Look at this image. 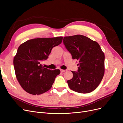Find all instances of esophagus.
Segmentation results:
<instances>
[{"label": "esophagus", "mask_w": 123, "mask_h": 123, "mask_svg": "<svg viewBox=\"0 0 123 123\" xmlns=\"http://www.w3.org/2000/svg\"><path fill=\"white\" fill-rule=\"evenodd\" d=\"M60 71L61 72H64L66 71V70H63V69H60Z\"/></svg>", "instance_id": "1"}]
</instances>
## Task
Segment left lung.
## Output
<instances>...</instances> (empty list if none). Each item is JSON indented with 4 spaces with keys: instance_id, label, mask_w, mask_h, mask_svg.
Wrapping results in <instances>:
<instances>
[{
    "instance_id": "8db88e82",
    "label": "left lung",
    "mask_w": 123,
    "mask_h": 123,
    "mask_svg": "<svg viewBox=\"0 0 123 123\" xmlns=\"http://www.w3.org/2000/svg\"><path fill=\"white\" fill-rule=\"evenodd\" d=\"M73 59L79 61L77 71H72L73 77L68 86L73 91L87 93L96 89L105 72V55L97 42L87 37L77 35L64 37L63 40Z\"/></svg>"
}]
</instances>
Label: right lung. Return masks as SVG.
<instances>
[{"instance_id": "right-lung-1", "label": "right lung", "mask_w": 123, "mask_h": 123, "mask_svg": "<svg viewBox=\"0 0 123 123\" xmlns=\"http://www.w3.org/2000/svg\"><path fill=\"white\" fill-rule=\"evenodd\" d=\"M62 39V37L37 38L19 46L13 59V65L18 80L26 92L41 94L52 87L60 71L48 69L41 63L48 58L52 49L60 45Z\"/></svg>"}]
</instances>
